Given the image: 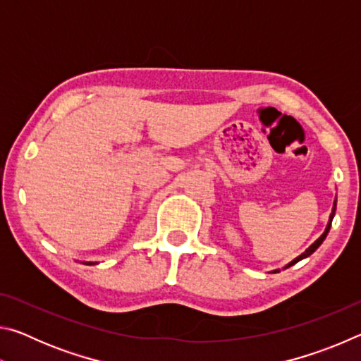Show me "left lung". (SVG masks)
Returning a JSON list of instances; mask_svg holds the SVG:
<instances>
[{
    "mask_svg": "<svg viewBox=\"0 0 361 361\" xmlns=\"http://www.w3.org/2000/svg\"><path fill=\"white\" fill-rule=\"evenodd\" d=\"M336 202H338V199H334V204H333V209H331V215H329V219H328V224H326V228H325V231H323V234L319 237V239H317L312 245H310L307 250H305L304 253H301L298 256V258H295L293 261H290L288 264H286L283 269H286V267H290V266H293V264H296L298 261H301V259H304V258H307V256H310L312 255L317 248H319L322 243H323V240L326 239V235H328V232H329V228H331V221H333V218H334V213H336ZM272 272H279V269H276V271H272Z\"/></svg>",
    "mask_w": 361,
    "mask_h": 361,
    "instance_id": "left-lung-1",
    "label": "left lung"
}]
</instances>
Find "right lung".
Instances as JSON below:
<instances>
[{
	"instance_id": "1",
	"label": "right lung",
	"mask_w": 361,
	"mask_h": 361,
	"mask_svg": "<svg viewBox=\"0 0 361 361\" xmlns=\"http://www.w3.org/2000/svg\"><path fill=\"white\" fill-rule=\"evenodd\" d=\"M82 264H89V266H92V264H97V262H92V261H84Z\"/></svg>"
}]
</instances>
